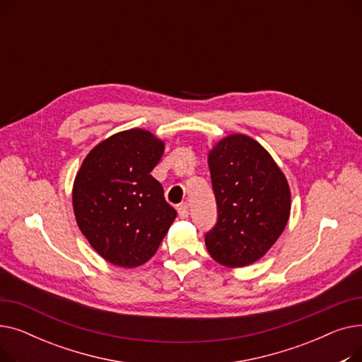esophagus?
Masks as SVG:
<instances>
[{"label": "esophagus", "mask_w": 362, "mask_h": 362, "mask_svg": "<svg viewBox=\"0 0 362 362\" xmlns=\"http://www.w3.org/2000/svg\"><path fill=\"white\" fill-rule=\"evenodd\" d=\"M177 213L180 216V218H187L189 216V205L187 204H180L177 208Z\"/></svg>", "instance_id": "1"}]
</instances>
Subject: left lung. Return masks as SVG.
<instances>
[{
    "mask_svg": "<svg viewBox=\"0 0 362 362\" xmlns=\"http://www.w3.org/2000/svg\"><path fill=\"white\" fill-rule=\"evenodd\" d=\"M218 221L205 235L208 254L226 267H245L270 251L291 216V189L270 152L232 133L208 152Z\"/></svg>",
    "mask_w": 362,
    "mask_h": 362,
    "instance_id": "left-lung-1",
    "label": "left lung"
}]
</instances>
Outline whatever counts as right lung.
<instances>
[{"instance_id": "1", "label": "right lung", "mask_w": 362, "mask_h": 362, "mask_svg": "<svg viewBox=\"0 0 362 362\" xmlns=\"http://www.w3.org/2000/svg\"><path fill=\"white\" fill-rule=\"evenodd\" d=\"M164 141L144 129L95 145L76 173L71 202L82 235L105 261L133 269L157 252L177 213L151 171Z\"/></svg>"}]
</instances>
